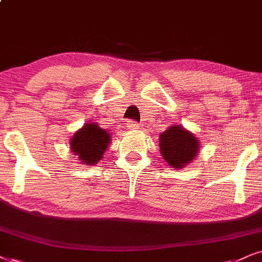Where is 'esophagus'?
Segmentation results:
<instances>
[{"instance_id":"34e87169","label":"esophagus","mask_w":262,"mask_h":262,"mask_svg":"<svg viewBox=\"0 0 262 262\" xmlns=\"http://www.w3.org/2000/svg\"><path fill=\"white\" fill-rule=\"evenodd\" d=\"M126 128H127V130H130V131H136V130H138V128H140V125H138L137 122H135V121H127V124H126Z\"/></svg>"}]
</instances>
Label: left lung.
<instances>
[{
	"instance_id": "1",
	"label": "left lung",
	"mask_w": 262,
	"mask_h": 262,
	"mask_svg": "<svg viewBox=\"0 0 262 262\" xmlns=\"http://www.w3.org/2000/svg\"><path fill=\"white\" fill-rule=\"evenodd\" d=\"M160 153L172 169H182L199 153V138L181 125H171L159 136Z\"/></svg>"
}]
</instances>
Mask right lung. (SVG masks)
<instances>
[{
	"label": "right lung",
	"instance_id": "1",
	"mask_svg": "<svg viewBox=\"0 0 262 262\" xmlns=\"http://www.w3.org/2000/svg\"><path fill=\"white\" fill-rule=\"evenodd\" d=\"M111 141V132L99 127L97 122H89L73 135L70 150L83 165H96L102 160Z\"/></svg>",
	"mask_w": 262,
	"mask_h": 262
}]
</instances>
